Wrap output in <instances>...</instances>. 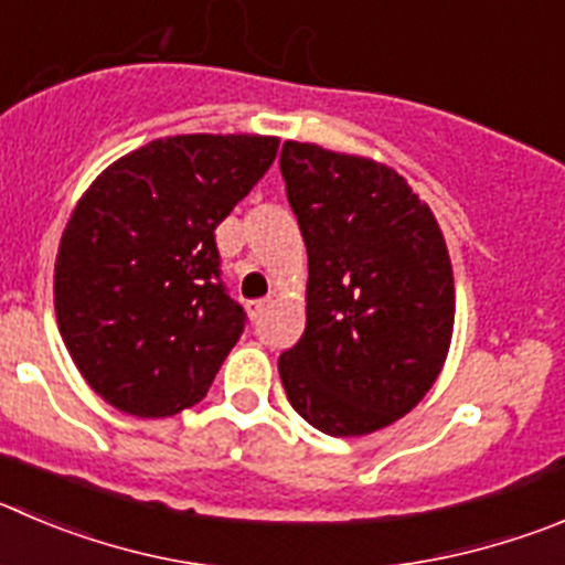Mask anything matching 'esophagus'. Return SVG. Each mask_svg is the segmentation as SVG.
I'll list each match as a JSON object with an SVG mask.
<instances>
[{"mask_svg": "<svg viewBox=\"0 0 565 565\" xmlns=\"http://www.w3.org/2000/svg\"><path fill=\"white\" fill-rule=\"evenodd\" d=\"M265 307H267V300H250V303H247V315H250L253 320H258L262 318V312H265Z\"/></svg>", "mask_w": 565, "mask_h": 565, "instance_id": "1", "label": "esophagus"}]
</instances>
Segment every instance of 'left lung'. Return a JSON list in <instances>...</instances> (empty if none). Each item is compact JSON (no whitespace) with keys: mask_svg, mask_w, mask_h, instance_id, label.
<instances>
[{"mask_svg":"<svg viewBox=\"0 0 565 565\" xmlns=\"http://www.w3.org/2000/svg\"><path fill=\"white\" fill-rule=\"evenodd\" d=\"M307 242V329L278 356L300 418L331 437L384 429L429 393L455 331V276L429 205L384 163L284 141Z\"/></svg>","mask_w":565,"mask_h":565,"instance_id":"left-lung-1","label":"left lung"}]
</instances>
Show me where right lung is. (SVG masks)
Returning a JSON list of instances; mask_svg holds the SVG:
<instances>
[{
  "instance_id": "add662e5",
  "label": "right lung",
  "mask_w": 565,
  "mask_h": 565,
  "mask_svg": "<svg viewBox=\"0 0 565 565\" xmlns=\"http://www.w3.org/2000/svg\"><path fill=\"white\" fill-rule=\"evenodd\" d=\"M276 152V136H167L77 200L55 258L57 329L110 407L170 418L209 393L245 329L214 231Z\"/></svg>"
}]
</instances>
